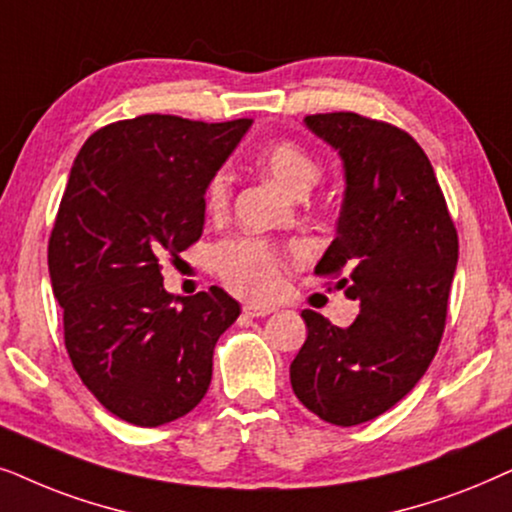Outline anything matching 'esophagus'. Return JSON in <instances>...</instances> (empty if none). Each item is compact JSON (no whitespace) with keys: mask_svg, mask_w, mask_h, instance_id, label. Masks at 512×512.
Listing matches in <instances>:
<instances>
[{"mask_svg":"<svg viewBox=\"0 0 512 512\" xmlns=\"http://www.w3.org/2000/svg\"><path fill=\"white\" fill-rule=\"evenodd\" d=\"M276 309L274 306H257V304H245L243 306V313L245 316H250V318H264V316H269V313H274Z\"/></svg>","mask_w":512,"mask_h":512,"instance_id":"esophagus-1","label":"esophagus"}]
</instances>
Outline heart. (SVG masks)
I'll list each match as a JSON object with an SVG mask.
<instances>
[{
    "mask_svg": "<svg viewBox=\"0 0 512 512\" xmlns=\"http://www.w3.org/2000/svg\"><path fill=\"white\" fill-rule=\"evenodd\" d=\"M257 163L292 194H304L318 180V163L309 149L295 140H274L257 152ZM231 201V173L215 170L206 187V203L222 213ZM217 267L224 283L250 299L274 297L283 283V260L276 248L260 238H234L217 248Z\"/></svg>",
    "mask_w": 512,
    "mask_h": 512,
    "instance_id": "heart-1",
    "label": "heart"
}]
</instances>
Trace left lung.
<instances>
[{
	"mask_svg": "<svg viewBox=\"0 0 512 512\" xmlns=\"http://www.w3.org/2000/svg\"><path fill=\"white\" fill-rule=\"evenodd\" d=\"M344 161L337 238L318 276L360 304L349 327L306 309L309 335L290 365L292 391L327 424H365L405 398L438 353L459 236L438 177L403 128L356 112L309 114Z\"/></svg>",
	"mask_w": 512,
	"mask_h": 512,
	"instance_id": "8db88e82",
	"label": "left lung"
}]
</instances>
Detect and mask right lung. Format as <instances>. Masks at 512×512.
I'll return each instance as SVG.
<instances>
[{
	"mask_svg": "<svg viewBox=\"0 0 512 512\" xmlns=\"http://www.w3.org/2000/svg\"><path fill=\"white\" fill-rule=\"evenodd\" d=\"M250 124L142 114L95 131L74 159L49 238L53 295L74 370L133 426L201 403L217 339L241 313L217 285L170 295L161 264L201 238L208 180Z\"/></svg>",
	"mask_w": 512,
	"mask_h": 512,
	"instance_id": "right-lung-1",
	"label": "right lung"
}]
</instances>
